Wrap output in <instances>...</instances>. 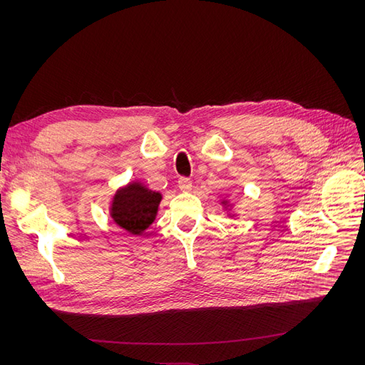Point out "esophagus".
<instances>
[{"label": "esophagus", "instance_id": "1", "mask_svg": "<svg viewBox=\"0 0 365 365\" xmlns=\"http://www.w3.org/2000/svg\"><path fill=\"white\" fill-rule=\"evenodd\" d=\"M178 187L182 192H189L192 189V180L187 178V176H181L178 180Z\"/></svg>", "mask_w": 365, "mask_h": 365}]
</instances>
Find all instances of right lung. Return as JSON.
<instances>
[{"instance_id": "1", "label": "right lung", "mask_w": 365, "mask_h": 365, "mask_svg": "<svg viewBox=\"0 0 365 365\" xmlns=\"http://www.w3.org/2000/svg\"><path fill=\"white\" fill-rule=\"evenodd\" d=\"M161 201L158 192H152L137 182L117 192L113 202V217L115 222L129 233L140 235L155 219Z\"/></svg>"}]
</instances>
